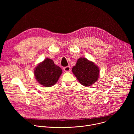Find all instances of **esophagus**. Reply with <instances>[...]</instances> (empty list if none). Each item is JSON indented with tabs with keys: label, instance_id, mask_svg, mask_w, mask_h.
<instances>
[{
	"label": "esophagus",
	"instance_id": "esophagus-1",
	"mask_svg": "<svg viewBox=\"0 0 134 134\" xmlns=\"http://www.w3.org/2000/svg\"><path fill=\"white\" fill-rule=\"evenodd\" d=\"M64 70L65 72H69L70 71V67L69 66H67L64 68Z\"/></svg>",
	"mask_w": 134,
	"mask_h": 134
}]
</instances>
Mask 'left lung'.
I'll return each mask as SVG.
<instances>
[{"label":"left lung","mask_w":134,"mask_h":134,"mask_svg":"<svg viewBox=\"0 0 134 134\" xmlns=\"http://www.w3.org/2000/svg\"><path fill=\"white\" fill-rule=\"evenodd\" d=\"M72 72L82 85L90 86L98 80L100 70L93 62L81 57L72 67Z\"/></svg>","instance_id":"obj_1"}]
</instances>
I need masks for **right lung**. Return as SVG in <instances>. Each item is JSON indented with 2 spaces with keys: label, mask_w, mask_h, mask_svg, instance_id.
Instances as JSON below:
<instances>
[{
  "label": "right lung",
  "mask_w": 134,
  "mask_h": 134,
  "mask_svg": "<svg viewBox=\"0 0 134 134\" xmlns=\"http://www.w3.org/2000/svg\"><path fill=\"white\" fill-rule=\"evenodd\" d=\"M63 72L62 69L53 61L46 58L38 64L34 70V75L37 82L44 87H51L58 82Z\"/></svg>",
  "instance_id": "obj_1"
}]
</instances>
